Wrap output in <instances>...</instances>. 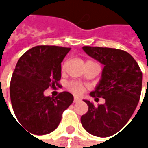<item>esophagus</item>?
I'll return each mask as SVG.
<instances>
[{
	"label": "esophagus",
	"mask_w": 148,
	"mask_h": 148,
	"mask_svg": "<svg viewBox=\"0 0 148 148\" xmlns=\"http://www.w3.org/2000/svg\"><path fill=\"white\" fill-rule=\"evenodd\" d=\"M79 98H77V97H74V103H76V102H79Z\"/></svg>",
	"instance_id": "1"
}]
</instances>
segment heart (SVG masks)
<instances>
[{"label": "heart", "mask_w": 148, "mask_h": 148, "mask_svg": "<svg viewBox=\"0 0 148 148\" xmlns=\"http://www.w3.org/2000/svg\"><path fill=\"white\" fill-rule=\"evenodd\" d=\"M88 62V61H87ZM66 68V62H64L62 65V70H64ZM68 89L73 92L76 95H79L81 94L84 90H85V86L81 84V83H79L77 81H71L68 84Z\"/></svg>", "instance_id": "heart-1"}]
</instances>
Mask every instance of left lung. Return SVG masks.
<instances>
[{
	"instance_id": "obj_1",
	"label": "left lung",
	"mask_w": 148,
	"mask_h": 148,
	"mask_svg": "<svg viewBox=\"0 0 148 148\" xmlns=\"http://www.w3.org/2000/svg\"><path fill=\"white\" fill-rule=\"evenodd\" d=\"M84 51L103 64L102 79L90 95L105 103L95 107L88 100L87 112L80 118L83 128L91 134L109 137L121 130L132 116L140 100L142 73L128 52L103 47L84 46Z\"/></svg>"
}]
</instances>
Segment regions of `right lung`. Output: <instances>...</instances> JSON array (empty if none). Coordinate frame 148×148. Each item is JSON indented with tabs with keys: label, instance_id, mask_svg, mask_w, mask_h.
Returning <instances> with one entry per match:
<instances>
[{
	"label": "right lung",
	"instance_id": "add662e5",
	"mask_svg": "<svg viewBox=\"0 0 148 148\" xmlns=\"http://www.w3.org/2000/svg\"><path fill=\"white\" fill-rule=\"evenodd\" d=\"M71 48L38 45L18 59L10 82V98L15 116L23 128L33 134H46L59 125L63 111L73 103L68 92L56 98L44 92L61 79V62ZM19 124V123H18Z\"/></svg>",
	"mask_w": 148,
	"mask_h": 148
}]
</instances>
